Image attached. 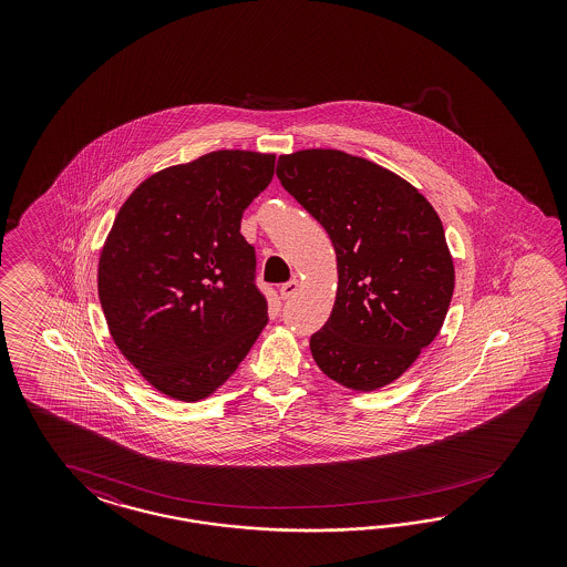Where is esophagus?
I'll return each instance as SVG.
<instances>
[{"mask_svg": "<svg viewBox=\"0 0 567 567\" xmlns=\"http://www.w3.org/2000/svg\"><path fill=\"white\" fill-rule=\"evenodd\" d=\"M299 287H301V282H299L297 278H292V280L285 282V285L280 287V297H282V299H291L292 295L299 291Z\"/></svg>", "mask_w": 567, "mask_h": 567, "instance_id": "obj_1", "label": "esophagus"}]
</instances>
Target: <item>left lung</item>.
Masks as SVG:
<instances>
[{
    "label": "left lung",
    "instance_id": "1",
    "mask_svg": "<svg viewBox=\"0 0 567 567\" xmlns=\"http://www.w3.org/2000/svg\"><path fill=\"white\" fill-rule=\"evenodd\" d=\"M276 176L337 251V301L309 339L313 360L353 391L393 382L434 341L453 297L439 214L408 181L337 150L280 155Z\"/></svg>",
    "mask_w": 567,
    "mask_h": 567
}]
</instances>
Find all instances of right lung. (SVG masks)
<instances>
[{
    "instance_id": "1",
    "label": "right lung",
    "mask_w": 567,
    "mask_h": 567,
    "mask_svg": "<svg viewBox=\"0 0 567 567\" xmlns=\"http://www.w3.org/2000/svg\"><path fill=\"white\" fill-rule=\"evenodd\" d=\"M275 155L224 150L157 172L124 202L100 258L114 343L164 395H212L268 324L240 218Z\"/></svg>"
}]
</instances>
